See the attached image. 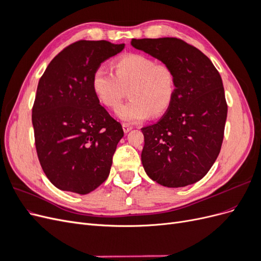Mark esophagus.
<instances>
[{"label":"esophagus","instance_id":"esophagus-1","mask_svg":"<svg viewBox=\"0 0 261 261\" xmlns=\"http://www.w3.org/2000/svg\"><path fill=\"white\" fill-rule=\"evenodd\" d=\"M122 126H123V130H124V133H125V134H127L128 132H130V130L133 129L132 126H130V125H128V124H126V123H124Z\"/></svg>","mask_w":261,"mask_h":261}]
</instances>
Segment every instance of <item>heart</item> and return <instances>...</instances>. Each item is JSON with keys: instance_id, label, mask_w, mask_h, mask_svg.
<instances>
[{"instance_id": "heart-1", "label": "heart", "mask_w": 261, "mask_h": 261, "mask_svg": "<svg viewBox=\"0 0 261 261\" xmlns=\"http://www.w3.org/2000/svg\"><path fill=\"white\" fill-rule=\"evenodd\" d=\"M115 74L99 66L91 78V88L102 106L115 110L128 89L130 98L117 110V116L128 124L160 116L175 96V76L165 64L155 63L144 54H127L118 59Z\"/></svg>"}]
</instances>
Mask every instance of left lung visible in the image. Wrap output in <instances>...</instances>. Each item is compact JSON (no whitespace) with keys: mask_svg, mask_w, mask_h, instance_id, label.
Returning a JSON list of instances; mask_svg holds the SVG:
<instances>
[{"mask_svg":"<svg viewBox=\"0 0 261 261\" xmlns=\"http://www.w3.org/2000/svg\"><path fill=\"white\" fill-rule=\"evenodd\" d=\"M134 48L168 65L175 96L155 124L141 128L147 175L167 187L200 180L222 146L227 106L222 78L201 51L177 38L133 39Z\"/></svg>","mask_w":261,"mask_h":261,"instance_id":"1","label":"left lung"}]
</instances>
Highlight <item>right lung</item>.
Listing matches in <instances>:
<instances>
[{
  "label": "right lung",
  "instance_id": "add662e5",
  "mask_svg": "<svg viewBox=\"0 0 261 261\" xmlns=\"http://www.w3.org/2000/svg\"><path fill=\"white\" fill-rule=\"evenodd\" d=\"M124 43L81 40L68 45L44 70L33 108L36 149L43 172L61 191L89 194L108 178L124 136L91 88L101 63Z\"/></svg>",
  "mask_w": 261,
  "mask_h": 261
}]
</instances>
